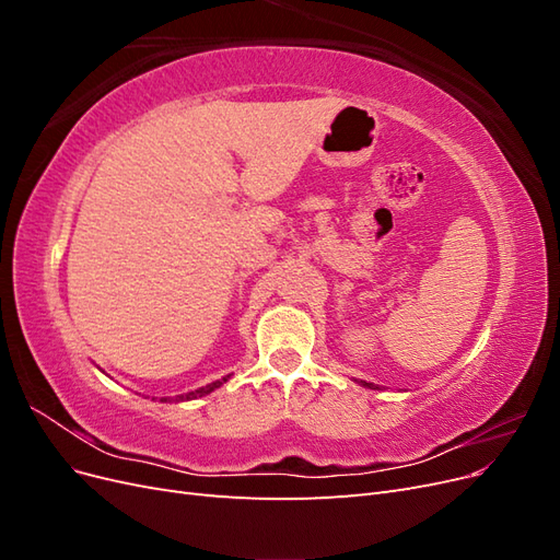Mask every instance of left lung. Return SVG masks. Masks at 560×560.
<instances>
[{"label": "left lung", "mask_w": 560, "mask_h": 560, "mask_svg": "<svg viewBox=\"0 0 560 560\" xmlns=\"http://www.w3.org/2000/svg\"><path fill=\"white\" fill-rule=\"evenodd\" d=\"M362 387H369V389H381L378 385H374V383H366V381H358Z\"/></svg>", "instance_id": "1"}]
</instances>
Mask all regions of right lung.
Segmentation results:
<instances>
[{
  "label": "right lung",
  "instance_id": "right-lung-1",
  "mask_svg": "<svg viewBox=\"0 0 560 560\" xmlns=\"http://www.w3.org/2000/svg\"><path fill=\"white\" fill-rule=\"evenodd\" d=\"M231 378V374L229 376H224V378H219V381H214V383H208V385H202V387H198V389H191V393H184V395H177L175 397V401H191V399H198V397H206V395H210V393H214L217 387H222L226 381ZM161 401H173V397H163Z\"/></svg>",
  "mask_w": 560,
  "mask_h": 560
}]
</instances>
